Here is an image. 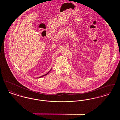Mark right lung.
<instances>
[{
  "label": "right lung",
  "mask_w": 120,
  "mask_h": 120,
  "mask_svg": "<svg viewBox=\"0 0 120 120\" xmlns=\"http://www.w3.org/2000/svg\"><path fill=\"white\" fill-rule=\"evenodd\" d=\"M51 69L50 70V71L48 72V73H47V74H45V75H43L41 76H40V77H39V78H41V77H43V76H45L46 75H47V74H48L50 72V71H51Z\"/></svg>",
  "instance_id": "obj_1"
}]
</instances>
